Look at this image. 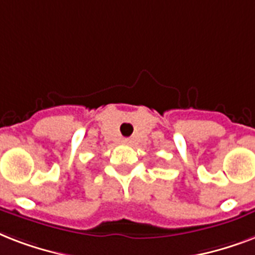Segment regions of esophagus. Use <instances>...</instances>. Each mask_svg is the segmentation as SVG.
Listing matches in <instances>:
<instances>
[{
    "mask_svg": "<svg viewBox=\"0 0 255 255\" xmlns=\"http://www.w3.org/2000/svg\"><path fill=\"white\" fill-rule=\"evenodd\" d=\"M123 144H131V140L129 139H123V141H122Z\"/></svg>",
    "mask_w": 255,
    "mask_h": 255,
    "instance_id": "34e87169",
    "label": "esophagus"
}]
</instances>
